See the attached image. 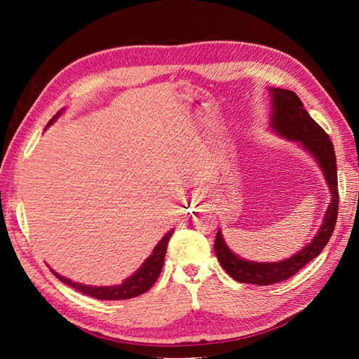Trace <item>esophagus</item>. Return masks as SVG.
<instances>
[{
  "label": "esophagus",
  "instance_id": "obj_1",
  "mask_svg": "<svg viewBox=\"0 0 359 359\" xmlns=\"http://www.w3.org/2000/svg\"><path fill=\"white\" fill-rule=\"evenodd\" d=\"M199 201H201V199H199V197H197V196H194V197H193V202H194V203H197Z\"/></svg>",
  "mask_w": 359,
  "mask_h": 359
}]
</instances>
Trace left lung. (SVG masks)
Here are the masks:
<instances>
[{
    "instance_id": "1",
    "label": "left lung",
    "mask_w": 359,
    "mask_h": 359,
    "mask_svg": "<svg viewBox=\"0 0 359 359\" xmlns=\"http://www.w3.org/2000/svg\"><path fill=\"white\" fill-rule=\"evenodd\" d=\"M273 128L287 137L296 140L306 147L321 165L327 184H329L333 199L327 210L324 224L319 228L315 239L299 253L280 262H248L233 255L230 248L225 245L222 234L217 231L215 241V251L220 265L238 282L255 285H271L278 282L287 280L288 278L304 269L311 259L319 256L327 242L330 241L334 225L338 219L339 194H338V172H337V156H334L333 143L324 129L309 116L304 108L301 98L293 90L273 88Z\"/></svg>"
}]
</instances>
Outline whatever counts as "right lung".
Listing matches in <instances>:
<instances>
[{"label":"right lung","instance_id":"right-lung-1","mask_svg":"<svg viewBox=\"0 0 359 359\" xmlns=\"http://www.w3.org/2000/svg\"><path fill=\"white\" fill-rule=\"evenodd\" d=\"M55 120L53 117L49 123ZM174 230L166 233L163 239L157 243V247L152 251V255L144 261V264L140 266V270L131 278L126 279L121 285H112V287H89V285H81L79 282H72L63 276H60L55 271H52L55 276L67 284L69 287L79 290L80 293L93 296L95 299H103V301H120V299H131V297L139 296L154 285L157 280L160 271H162L165 255H166V247L168 242H170Z\"/></svg>","mask_w":359,"mask_h":359}]
</instances>
